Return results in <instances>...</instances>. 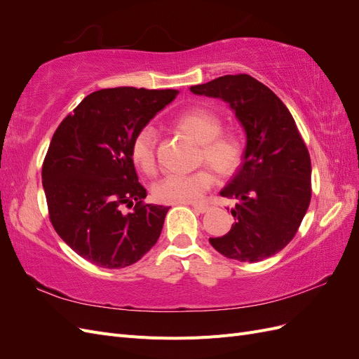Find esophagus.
<instances>
[{"label":"esophagus","instance_id":"1","mask_svg":"<svg viewBox=\"0 0 359 359\" xmlns=\"http://www.w3.org/2000/svg\"><path fill=\"white\" fill-rule=\"evenodd\" d=\"M191 208H193L194 211H198V212H206V211H208V210L211 208V205L205 203V202H201V203H191Z\"/></svg>","mask_w":359,"mask_h":359}]
</instances>
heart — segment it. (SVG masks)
<instances>
[{
    "label": "heart",
    "instance_id": "b5f03b06",
    "mask_svg": "<svg viewBox=\"0 0 359 359\" xmlns=\"http://www.w3.org/2000/svg\"><path fill=\"white\" fill-rule=\"evenodd\" d=\"M173 127L199 144L198 163L208 166L219 178H231L241 169L245 148L243 137L233 130H222L219 114L208 107H190L173 119ZM157 135L151 126L139 128L130 142V157L147 175L156 172ZM212 175L199 169L189 175H169L153 187V198L160 203H191L199 201L212 186Z\"/></svg>",
    "mask_w": 359,
    "mask_h": 359
}]
</instances>
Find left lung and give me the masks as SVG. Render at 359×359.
<instances>
[{"instance_id":"left-lung-1","label":"left lung","mask_w":359,"mask_h":359,"mask_svg":"<svg viewBox=\"0 0 359 359\" xmlns=\"http://www.w3.org/2000/svg\"><path fill=\"white\" fill-rule=\"evenodd\" d=\"M191 93L231 104L245 128L244 163L220 194L236 199L235 223L210 238L223 256L259 262L283 250L297 235L311 199V161L285 103L250 74H226L194 85Z\"/></svg>"}]
</instances>
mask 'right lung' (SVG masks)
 <instances>
[{"mask_svg": "<svg viewBox=\"0 0 359 359\" xmlns=\"http://www.w3.org/2000/svg\"><path fill=\"white\" fill-rule=\"evenodd\" d=\"M177 94L132 86L94 91L52 136L41 166L49 220L73 252L97 266L132 265L158 240L169 208L144 203L130 142Z\"/></svg>", "mask_w": 359, "mask_h": 359, "instance_id": "right-lung-1", "label": "right lung"}]
</instances>
